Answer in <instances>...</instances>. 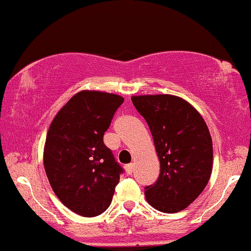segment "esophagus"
Wrapping results in <instances>:
<instances>
[{"label":"esophagus","instance_id":"obj_1","mask_svg":"<svg viewBox=\"0 0 251 251\" xmlns=\"http://www.w3.org/2000/svg\"><path fill=\"white\" fill-rule=\"evenodd\" d=\"M125 170H126V173L128 174V176H131L134 172V165L133 163H130V165H126L125 167Z\"/></svg>","mask_w":251,"mask_h":251}]
</instances>
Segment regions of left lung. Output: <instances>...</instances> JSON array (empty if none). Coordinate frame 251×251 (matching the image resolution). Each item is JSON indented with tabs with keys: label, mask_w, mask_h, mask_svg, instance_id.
<instances>
[{
	"label": "left lung",
	"mask_w": 251,
	"mask_h": 251,
	"mask_svg": "<svg viewBox=\"0 0 251 251\" xmlns=\"http://www.w3.org/2000/svg\"><path fill=\"white\" fill-rule=\"evenodd\" d=\"M131 102L151 129L160 174L145 188L151 206L165 213L185 210L209 182L212 139L198 110L174 95L133 96Z\"/></svg>",
	"instance_id": "left-lung-1"
}]
</instances>
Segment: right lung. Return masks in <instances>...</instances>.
<instances>
[{
	"label": "right lung",
	"instance_id": "obj_1",
	"mask_svg": "<svg viewBox=\"0 0 251 251\" xmlns=\"http://www.w3.org/2000/svg\"><path fill=\"white\" fill-rule=\"evenodd\" d=\"M125 98L81 90L57 112L44 147V167L53 192L67 209L95 217L109 207L122 168L103 135Z\"/></svg>",
	"mask_w": 251,
	"mask_h": 251
}]
</instances>
